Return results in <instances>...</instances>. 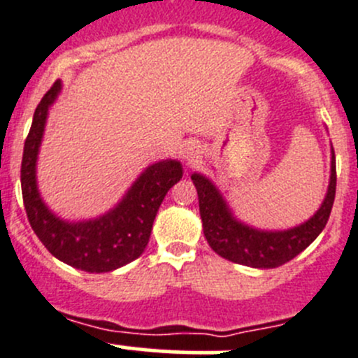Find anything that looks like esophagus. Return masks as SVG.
<instances>
[{
  "mask_svg": "<svg viewBox=\"0 0 358 358\" xmlns=\"http://www.w3.org/2000/svg\"><path fill=\"white\" fill-rule=\"evenodd\" d=\"M186 158H187V162H193V158H196V153H194L193 150H189L186 153Z\"/></svg>",
  "mask_w": 358,
  "mask_h": 358,
  "instance_id": "esophagus-1",
  "label": "esophagus"
}]
</instances>
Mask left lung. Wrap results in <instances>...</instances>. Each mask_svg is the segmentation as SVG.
<instances>
[{"instance_id":"obj_1","label":"left lung","mask_w":358,"mask_h":358,"mask_svg":"<svg viewBox=\"0 0 358 358\" xmlns=\"http://www.w3.org/2000/svg\"><path fill=\"white\" fill-rule=\"evenodd\" d=\"M191 179L196 187L203 235L210 249L236 264L277 268L303 252L327 224L336 196V157L332 150L329 189L317 214L303 224L284 231H263L236 221L210 180L201 174H193Z\"/></svg>"}]
</instances>
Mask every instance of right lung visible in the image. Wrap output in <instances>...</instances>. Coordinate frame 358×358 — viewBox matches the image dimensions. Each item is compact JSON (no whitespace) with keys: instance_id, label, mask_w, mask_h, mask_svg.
I'll return each instance as SVG.
<instances>
[{"instance_id":"right-lung-1","label":"right lung","mask_w":358,"mask_h":358,"mask_svg":"<svg viewBox=\"0 0 358 358\" xmlns=\"http://www.w3.org/2000/svg\"><path fill=\"white\" fill-rule=\"evenodd\" d=\"M60 92L55 81L43 95L24 143L20 184L27 219L48 252L62 263L88 271L106 273L137 259L150 242L151 228L167 191L182 178L178 160L150 165L132 184L123 200L108 214L81 222H67L52 214L36 186V158L43 137L48 108Z\"/></svg>"}]
</instances>
